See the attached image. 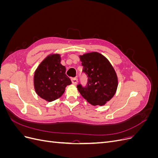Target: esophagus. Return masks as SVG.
Segmentation results:
<instances>
[{
	"instance_id": "esophagus-1",
	"label": "esophagus",
	"mask_w": 158,
	"mask_h": 158,
	"mask_svg": "<svg viewBox=\"0 0 158 158\" xmlns=\"http://www.w3.org/2000/svg\"><path fill=\"white\" fill-rule=\"evenodd\" d=\"M72 80V82H73V84H76L78 83V79L77 78H73L71 79Z\"/></svg>"
}]
</instances>
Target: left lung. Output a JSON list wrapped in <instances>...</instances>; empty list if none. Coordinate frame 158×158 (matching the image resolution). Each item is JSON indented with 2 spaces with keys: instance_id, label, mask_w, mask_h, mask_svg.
I'll return each mask as SVG.
<instances>
[{
  "instance_id": "left-lung-1",
  "label": "left lung",
  "mask_w": 158,
  "mask_h": 158,
  "mask_svg": "<svg viewBox=\"0 0 158 158\" xmlns=\"http://www.w3.org/2000/svg\"><path fill=\"white\" fill-rule=\"evenodd\" d=\"M80 59L88 83L85 87L77 85L79 92L92 106H103L116 93L118 79L115 71L106 57L98 52L80 55Z\"/></svg>"
}]
</instances>
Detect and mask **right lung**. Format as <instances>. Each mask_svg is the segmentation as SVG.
Segmentation results:
<instances>
[{
    "instance_id": "1",
    "label": "right lung",
    "mask_w": 158,
    "mask_h": 158,
    "mask_svg": "<svg viewBox=\"0 0 158 158\" xmlns=\"http://www.w3.org/2000/svg\"><path fill=\"white\" fill-rule=\"evenodd\" d=\"M60 60L59 54L47 56L34 74L33 84L36 94L49 102L61 97L65 88L72 83L66 75V68L60 64Z\"/></svg>"
}]
</instances>
